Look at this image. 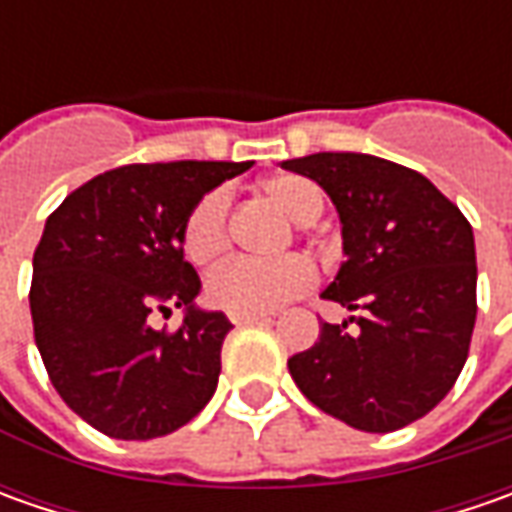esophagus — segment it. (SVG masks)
<instances>
[{
  "label": "esophagus",
  "mask_w": 512,
  "mask_h": 512,
  "mask_svg": "<svg viewBox=\"0 0 512 512\" xmlns=\"http://www.w3.org/2000/svg\"><path fill=\"white\" fill-rule=\"evenodd\" d=\"M233 325H259V322H270V313H230Z\"/></svg>",
  "instance_id": "1"
}]
</instances>
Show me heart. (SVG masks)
<instances>
[{
  "label": "heart",
  "instance_id": "heart-1",
  "mask_svg": "<svg viewBox=\"0 0 512 512\" xmlns=\"http://www.w3.org/2000/svg\"><path fill=\"white\" fill-rule=\"evenodd\" d=\"M259 190L293 225H313L325 207L316 185L293 173L267 176ZM227 247H230L227 196L225 190H213L187 213L182 250L187 262H193L196 267H213L225 259ZM313 285H316V267L305 256H285L276 262L239 259L210 276L207 299L210 305L227 313H273L287 302L305 296Z\"/></svg>",
  "mask_w": 512,
  "mask_h": 512
}]
</instances>
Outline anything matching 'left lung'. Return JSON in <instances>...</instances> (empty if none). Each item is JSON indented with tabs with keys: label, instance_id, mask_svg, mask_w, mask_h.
<instances>
[{
	"label": "left lung",
	"instance_id": "1",
	"mask_svg": "<svg viewBox=\"0 0 512 512\" xmlns=\"http://www.w3.org/2000/svg\"><path fill=\"white\" fill-rule=\"evenodd\" d=\"M330 196L344 262L322 293L356 316L322 322L287 359L319 410L364 433H390L442 402L476 325L473 227L422 173L370 153L282 162Z\"/></svg>",
	"mask_w": 512,
	"mask_h": 512
}]
</instances>
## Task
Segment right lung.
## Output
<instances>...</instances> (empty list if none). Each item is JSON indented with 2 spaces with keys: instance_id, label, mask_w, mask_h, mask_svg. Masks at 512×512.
Returning <instances> with one entry per match:
<instances>
[{
  "instance_id": "obj_1",
  "label": "right lung",
  "mask_w": 512,
  "mask_h": 512,
  "mask_svg": "<svg viewBox=\"0 0 512 512\" xmlns=\"http://www.w3.org/2000/svg\"><path fill=\"white\" fill-rule=\"evenodd\" d=\"M250 162H156L76 187L33 253V336L56 393L110 439L148 442L187 424L216 393L230 322L202 310L182 250L187 213ZM186 310L176 334L149 316Z\"/></svg>"
}]
</instances>
